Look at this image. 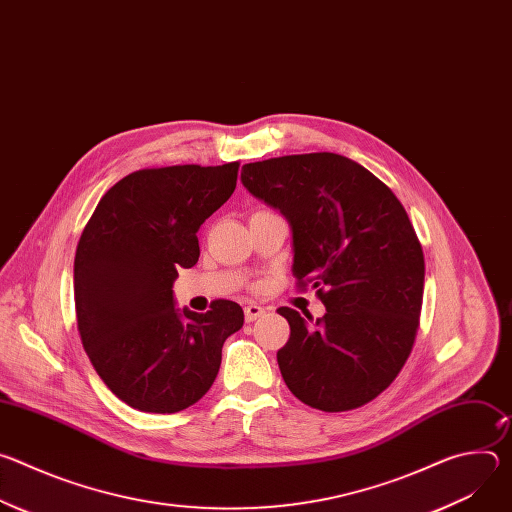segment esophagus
<instances>
[{"label":"esophagus","mask_w":512,"mask_h":512,"mask_svg":"<svg viewBox=\"0 0 512 512\" xmlns=\"http://www.w3.org/2000/svg\"><path fill=\"white\" fill-rule=\"evenodd\" d=\"M265 314V308L257 306V304H247L245 306V320L247 322H255L257 318H261Z\"/></svg>","instance_id":"1"}]
</instances>
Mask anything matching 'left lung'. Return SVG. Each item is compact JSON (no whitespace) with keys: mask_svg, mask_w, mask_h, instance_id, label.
<instances>
[{"mask_svg":"<svg viewBox=\"0 0 512 512\" xmlns=\"http://www.w3.org/2000/svg\"><path fill=\"white\" fill-rule=\"evenodd\" d=\"M243 186L291 229L294 277L320 287V320L291 308L277 352L287 389L328 413L379 397L399 375L419 326L423 251L397 196L360 164L330 152L245 164Z\"/></svg>","mask_w":512,"mask_h":512,"instance_id":"obj_1","label":"left lung"}]
</instances>
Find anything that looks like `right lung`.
<instances>
[{"label":"right lung","instance_id":"right-lung-1","mask_svg":"<svg viewBox=\"0 0 512 512\" xmlns=\"http://www.w3.org/2000/svg\"><path fill=\"white\" fill-rule=\"evenodd\" d=\"M239 162L139 170L99 200L75 255L83 346L115 397L145 413H178L206 395L243 308L214 300L176 308L178 269L196 265L198 229L237 186Z\"/></svg>","mask_w":512,"mask_h":512}]
</instances>
